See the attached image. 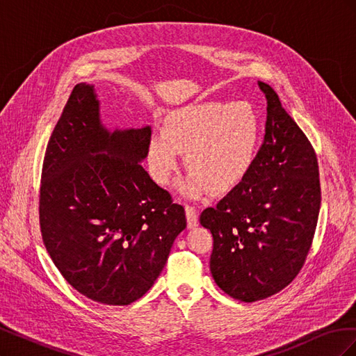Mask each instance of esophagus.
Listing matches in <instances>:
<instances>
[{
  "instance_id": "esophagus-1",
  "label": "esophagus",
  "mask_w": 356,
  "mask_h": 356,
  "mask_svg": "<svg viewBox=\"0 0 356 356\" xmlns=\"http://www.w3.org/2000/svg\"><path fill=\"white\" fill-rule=\"evenodd\" d=\"M186 215H187V224H188V227H190V229L196 227L197 221H199L197 209H196L195 207H193V204H186Z\"/></svg>"
}]
</instances>
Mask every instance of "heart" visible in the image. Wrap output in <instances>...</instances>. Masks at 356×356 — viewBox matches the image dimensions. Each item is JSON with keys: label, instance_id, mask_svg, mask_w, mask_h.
Here are the masks:
<instances>
[{"label": "heart", "instance_id": "b5f03b06", "mask_svg": "<svg viewBox=\"0 0 356 356\" xmlns=\"http://www.w3.org/2000/svg\"><path fill=\"white\" fill-rule=\"evenodd\" d=\"M258 143L260 118L254 105L241 101H204L182 106L166 115L161 132L148 139L149 174L166 186L186 152L190 169L181 191L197 196L211 188L221 193L234 187L252 168Z\"/></svg>", "mask_w": 356, "mask_h": 356}]
</instances>
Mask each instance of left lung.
Returning a JSON list of instances; mask_svg holds the SVG:
<instances>
[{"mask_svg":"<svg viewBox=\"0 0 356 356\" xmlns=\"http://www.w3.org/2000/svg\"><path fill=\"white\" fill-rule=\"evenodd\" d=\"M258 88L267 99L260 152L239 184L200 213L213 238V281L245 303L293 282L314 242L321 208L314 147L270 86L258 81Z\"/></svg>","mask_w":356,"mask_h":356,"instance_id":"left-lung-1","label":"left lung"}]
</instances>
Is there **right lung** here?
<instances>
[{"mask_svg":"<svg viewBox=\"0 0 356 356\" xmlns=\"http://www.w3.org/2000/svg\"><path fill=\"white\" fill-rule=\"evenodd\" d=\"M152 129L108 132L93 86L72 89L46 148L40 230L65 281L88 298L127 306L163 270L184 208L149 178Z\"/></svg>","mask_w":356,"mask_h":356,"instance_id":"right-lung-1","label":"right lung"}]
</instances>
